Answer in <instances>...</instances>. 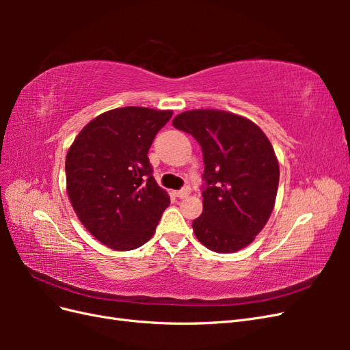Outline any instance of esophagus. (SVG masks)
<instances>
[{"label":"esophagus","mask_w":350,"mask_h":350,"mask_svg":"<svg viewBox=\"0 0 350 350\" xmlns=\"http://www.w3.org/2000/svg\"><path fill=\"white\" fill-rule=\"evenodd\" d=\"M188 194H189V188L188 187L178 189V191H174V196L178 197V198H185V197H188Z\"/></svg>","instance_id":"obj_1"}]
</instances>
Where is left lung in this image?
Masks as SVG:
<instances>
[{
  "label": "left lung",
  "instance_id": "left-lung-1",
  "mask_svg": "<svg viewBox=\"0 0 350 350\" xmlns=\"http://www.w3.org/2000/svg\"><path fill=\"white\" fill-rule=\"evenodd\" d=\"M172 124L203 150V213L193 221L197 239L220 254L247 247L267 224L279 187V163L266 134L243 116L217 109L187 111Z\"/></svg>",
  "mask_w": 350,
  "mask_h": 350
}]
</instances>
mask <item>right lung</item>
<instances>
[{
    "mask_svg": "<svg viewBox=\"0 0 350 350\" xmlns=\"http://www.w3.org/2000/svg\"><path fill=\"white\" fill-rule=\"evenodd\" d=\"M172 111L126 107L100 113L79 133L66 157L67 193L90 234L116 251L149 241L169 206L149 149Z\"/></svg>",
    "mask_w": 350,
    "mask_h": 350,
    "instance_id": "add662e5",
    "label": "right lung"
}]
</instances>
